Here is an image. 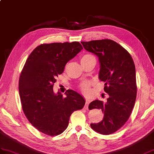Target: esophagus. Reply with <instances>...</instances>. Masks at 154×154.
Returning a JSON list of instances; mask_svg holds the SVG:
<instances>
[{
  "label": "esophagus",
  "mask_w": 154,
  "mask_h": 154,
  "mask_svg": "<svg viewBox=\"0 0 154 154\" xmlns=\"http://www.w3.org/2000/svg\"><path fill=\"white\" fill-rule=\"evenodd\" d=\"M89 103H90V100H88V99L86 100V103H85V108L86 109H88Z\"/></svg>",
  "instance_id": "1"
}]
</instances>
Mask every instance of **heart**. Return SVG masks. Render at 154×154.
I'll return each instance as SVG.
<instances>
[{
  "label": "heart",
  "mask_w": 154,
  "mask_h": 154,
  "mask_svg": "<svg viewBox=\"0 0 154 154\" xmlns=\"http://www.w3.org/2000/svg\"><path fill=\"white\" fill-rule=\"evenodd\" d=\"M93 58H95L92 55L89 54H86L82 56L81 58V62H85V61H87ZM91 84L92 83L90 81H83L80 83L79 88L82 91V92H85V93H88L89 92V88H90Z\"/></svg>",
  "instance_id": "obj_1"
}]
</instances>
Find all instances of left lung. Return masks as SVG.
<instances>
[{"instance_id": "left-lung-1", "label": "left lung", "mask_w": 154, "mask_h": 154, "mask_svg": "<svg viewBox=\"0 0 154 154\" xmlns=\"http://www.w3.org/2000/svg\"><path fill=\"white\" fill-rule=\"evenodd\" d=\"M81 44L98 57L99 79L105 83L103 90L109 95L106 102L96 100L89 104V109H100L104 113L102 121L91 126L100 134H112L127 122L134 106L137 86L134 61L126 49L110 39Z\"/></svg>"}]
</instances>
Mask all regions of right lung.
I'll use <instances>...</instances> for the list:
<instances>
[{
  "instance_id": "right-lung-1",
  "label": "right lung",
  "mask_w": 154,
  "mask_h": 154,
  "mask_svg": "<svg viewBox=\"0 0 154 154\" xmlns=\"http://www.w3.org/2000/svg\"><path fill=\"white\" fill-rule=\"evenodd\" d=\"M82 49L76 41L42 44L30 54L21 71L19 93L23 113L32 125L46 135L62 133L72 113L85 104L83 96L73 90H67L66 97L53 91L56 78Z\"/></svg>"
}]
</instances>
